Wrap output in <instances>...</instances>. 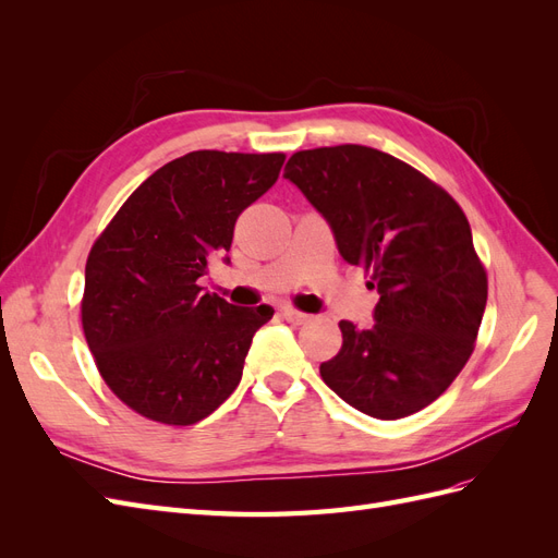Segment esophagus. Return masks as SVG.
<instances>
[{
	"label": "esophagus",
	"mask_w": 558,
	"mask_h": 558,
	"mask_svg": "<svg viewBox=\"0 0 558 558\" xmlns=\"http://www.w3.org/2000/svg\"><path fill=\"white\" fill-rule=\"evenodd\" d=\"M281 318L289 320V324H293V326H302L310 316L305 312L293 310V307H281Z\"/></svg>",
	"instance_id": "34e87169"
}]
</instances>
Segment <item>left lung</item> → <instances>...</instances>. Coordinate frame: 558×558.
<instances>
[{
	"label": "left lung",
	"mask_w": 558,
	"mask_h": 558,
	"mask_svg": "<svg viewBox=\"0 0 558 558\" xmlns=\"http://www.w3.org/2000/svg\"><path fill=\"white\" fill-rule=\"evenodd\" d=\"M283 179L379 293L373 326L340 320L342 349L320 363V377L367 416L424 410L468 363L486 307V272L465 214L414 167L361 144L300 150Z\"/></svg>",
	"instance_id": "1"
}]
</instances>
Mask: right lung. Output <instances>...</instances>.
Here are the masks:
<instances>
[{
  "label": "right lung",
  "mask_w": 558,
  "mask_h": 558,
  "mask_svg": "<svg viewBox=\"0 0 558 558\" xmlns=\"http://www.w3.org/2000/svg\"><path fill=\"white\" fill-rule=\"evenodd\" d=\"M283 154H193L150 174L99 234L81 320L99 375L150 421L191 426L238 388L256 330L275 310L199 289L230 263L238 216L279 177Z\"/></svg>",
  "instance_id": "right-lung-1"
}]
</instances>
